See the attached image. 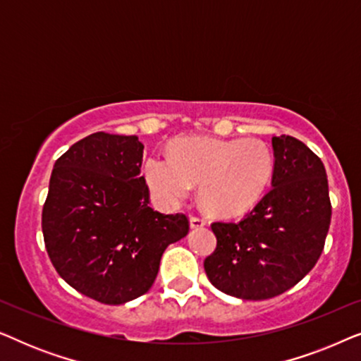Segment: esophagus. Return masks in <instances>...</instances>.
Masks as SVG:
<instances>
[{"mask_svg": "<svg viewBox=\"0 0 361 361\" xmlns=\"http://www.w3.org/2000/svg\"><path fill=\"white\" fill-rule=\"evenodd\" d=\"M189 225H190V230H199V228H204L207 224H205V220L199 219V216H192Z\"/></svg>", "mask_w": 361, "mask_h": 361, "instance_id": "esophagus-1", "label": "esophagus"}]
</instances>
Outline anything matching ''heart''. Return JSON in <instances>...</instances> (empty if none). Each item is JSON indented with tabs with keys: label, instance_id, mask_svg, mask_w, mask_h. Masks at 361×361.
Here are the masks:
<instances>
[{
	"label": "heart",
	"instance_id": "1",
	"mask_svg": "<svg viewBox=\"0 0 361 361\" xmlns=\"http://www.w3.org/2000/svg\"><path fill=\"white\" fill-rule=\"evenodd\" d=\"M273 169V152L259 140L179 136L169 142L167 156H152L145 162V179L162 207L179 205L199 184L204 209L231 219L258 204Z\"/></svg>",
	"mask_w": 361,
	"mask_h": 361
}]
</instances>
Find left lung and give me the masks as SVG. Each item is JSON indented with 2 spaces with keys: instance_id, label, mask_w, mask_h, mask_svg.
<instances>
[{
  "instance_id": "obj_1",
  "label": "left lung",
  "mask_w": 361,
  "mask_h": 361,
  "mask_svg": "<svg viewBox=\"0 0 361 361\" xmlns=\"http://www.w3.org/2000/svg\"><path fill=\"white\" fill-rule=\"evenodd\" d=\"M271 189L240 224H214L207 278L221 293L263 300L293 288L314 268L332 207L322 161L293 136L273 137Z\"/></svg>"
}]
</instances>
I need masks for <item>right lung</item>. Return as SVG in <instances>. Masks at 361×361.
<instances>
[{
	"mask_svg": "<svg viewBox=\"0 0 361 361\" xmlns=\"http://www.w3.org/2000/svg\"><path fill=\"white\" fill-rule=\"evenodd\" d=\"M137 136L98 131L54 164L42 209L46 250L59 276L102 304L151 289L167 246L189 233L185 215L149 207Z\"/></svg>",
	"mask_w": 361,
	"mask_h": 361,
	"instance_id": "right-lung-1",
	"label": "right lung"
}]
</instances>
